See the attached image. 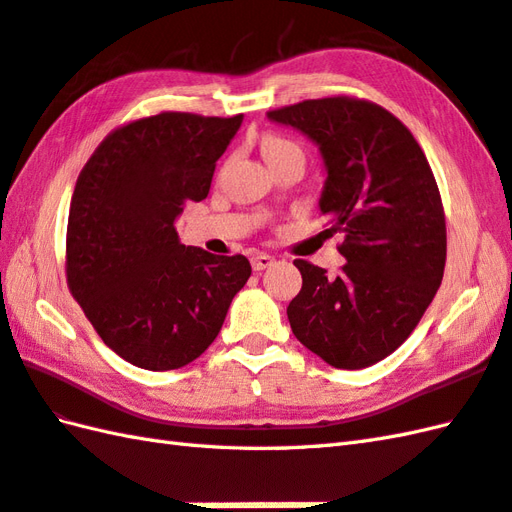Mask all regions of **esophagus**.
I'll use <instances>...</instances> for the list:
<instances>
[{
    "label": "esophagus",
    "instance_id": "34e87169",
    "mask_svg": "<svg viewBox=\"0 0 512 512\" xmlns=\"http://www.w3.org/2000/svg\"><path fill=\"white\" fill-rule=\"evenodd\" d=\"M274 263H276L274 256H269V254H265V252H258V254L252 256V269H254V271L269 269Z\"/></svg>",
    "mask_w": 512,
    "mask_h": 512
}]
</instances>
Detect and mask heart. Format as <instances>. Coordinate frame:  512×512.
I'll return each mask as SVG.
<instances>
[{"mask_svg":"<svg viewBox=\"0 0 512 512\" xmlns=\"http://www.w3.org/2000/svg\"><path fill=\"white\" fill-rule=\"evenodd\" d=\"M289 151H300V149H298V146H295L293 142H289V140L276 138V135H269V138L263 140V155H265V160H271V157L282 155V153H289Z\"/></svg>","mask_w":512,"mask_h":512,"instance_id":"obj_1","label":"heart"}]
</instances>
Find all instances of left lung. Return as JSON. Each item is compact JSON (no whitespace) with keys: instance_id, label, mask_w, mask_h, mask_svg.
<instances>
[{"instance_id":"left-lung-1","label":"left lung","mask_w":512,"mask_h":512,"mask_svg":"<svg viewBox=\"0 0 512 512\" xmlns=\"http://www.w3.org/2000/svg\"><path fill=\"white\" fill-rule=\"evenodd\" d=\"M317 144L326 232H344L337 276L295 260L302 289L287 306L300 342L342 370L368 368L412 335L445 274L440 192L414 135L390 111L348 96L269 111Z\"/></svg>"}]
</instances>
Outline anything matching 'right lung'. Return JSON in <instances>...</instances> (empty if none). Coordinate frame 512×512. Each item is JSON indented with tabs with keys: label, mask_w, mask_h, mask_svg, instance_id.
Returning <instances> with one entry per match:
<instances>
[{
	"label": "right lung",
	"mask_w": 512,
	"mask_h": 512,
	"mask_svg": "<svg viewBox=\"0 0 512 512\" xmlns=\"http://www.w3.org/2000/svg\"><path fill=\"white\" fill-rule=\"evenodd\" d=\"M243 116L164 111L109 133L78 175L67 219V285L116 355L177 370L217 339L252 276L241 254L179 243L186 201L208 197Z\"/></svg>",
	"instance_id": "add662e5"
}]
</instances>
